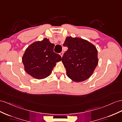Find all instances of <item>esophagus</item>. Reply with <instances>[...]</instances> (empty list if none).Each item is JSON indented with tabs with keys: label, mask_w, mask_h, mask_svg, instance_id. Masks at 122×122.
Segmentation results:
<instances>
[{
	"label": "esophagus",
	"mask_w": 122,
	"mask_h": 122,
	"mask_svg": "<svg viewBox=\"0 0 122 122\" xmlns=\"http://www.w3.org/2000/svg\"><path fill=\"white\" fill-rule=\"evenodd\" d=\"M60 54V55H61V57H62V56H63V51L61 52V53Z\"/></svg>",
	"instance_id": "34e87169"
}]
</instances>
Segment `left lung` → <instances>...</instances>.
<instances>
[{
    "mask_svg": "<svg viewBox=\"0 0 122 122\" xmlns=\"http://www.w3.org/2000/svg\"><path fill=\"white\" fill-rule=\"evenodd\" d=\"M63 46L68 47L62 58L68 77L76 82L88 79L98 64L96 46L82 38L71 37H66Z\"/></svg>",
    "mask_w": 122,
    "mask_h": 122,
    "instance_id": "1",
    "label": "left lung"
}]
</instances>
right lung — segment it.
<instances>
[{"instance_id": "right-lung-1", "label": "right lung", "mask_w": 122, "mask_h": 122, "mask_svg": "<svg viewBox=\"0 0 122 122\" xmlns=\"http://www.w3.org/2000/svg\"><path fill=\"white\" fill-rule=\"evenodd\" d=\"M54 46L47 38L29 46L22 58L27 74L37 79L49 76L57 62L62 60L60 55L54 51Z\"/></svg>"}]
</instances>
